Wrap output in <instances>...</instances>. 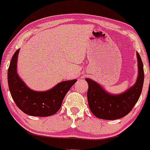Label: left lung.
Masks as SVG:
<instances>
[{"label": "left lung", "instance_id": "left-lung-1", "mask_svg": "<svg viewBox=\"0 0 150 150\" xmlns=\"http://www.w3.org/2000/svg\"><path fill=\"white\" fill-rule=\"evenodd\" d=\"M138 77L135 84L119 94H112L96 81L86 78L88 84V102L91 112L96 117L104 120H117L128 115L139 99L144 84L143 63L138 52Z\"/></svg>", "mask_w": 150, "mask_h": 150}]
</instances>
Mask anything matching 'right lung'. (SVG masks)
Listing matches in <instances>:
<instances>
[{"label":"right lung","instance_id":"add662e5","mask_svg":"<svg viewBox=\"0 0 150 150\" xmlns=\"http://www.w3.org/2000/svg\"><path fill=\"white\" fill-rule=\"evenodd\" d=\"M19 49L13 55L8 70V88L16 106L25 114L47 117L57 112L66 93L75 83L76 79L59 83L49 90L37 91L28 87L17 73Z\"/></svg>","mask_w":150,"mask_h":150}]
</instances>
